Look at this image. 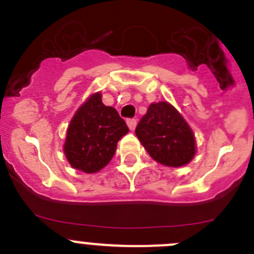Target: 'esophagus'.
Returning <instances> with one entry per match:
<instances>
[{
  "label": "esophagus",
  "mask_w": 254,
  "mask_h": 254,
  "mask_svg": "<svg viewBox=\"0 0 254 254\" xmlns=\"http://www.w3.org/2000/svg\"><path fill=\"white\" fill-rule=\"evenodd\" d=\"M127 127H129V129L131 130V131H134L135 127H136V120H135V119H127Z\"/></svg>",
  "instance_id": "obj_1"
}]
</instances>
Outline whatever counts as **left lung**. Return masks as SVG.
I'll use <instances>...</instances> for the list:
<instances>
[{"instance_id": "left-lung-1", "label": "left lung", "mask_w": 254, "mask_h": 254, "mask_svg": "<svg viewBox=\"0 0 254 254\" xmlns=\"http://www.w3.org/2000/svg\"><path fill=\"white\" fill-rule=\"evenodd\" d=\"M135 134L148 155L163 166L182 167L195 156L193 130L168 102L151 103Z\"/></svg>"}]
</instances>
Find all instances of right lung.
<instances>
[{"label":"right lung","instance_id":"right-lung-1","mask_svg":"<svg viewBox=\"0 0 254 254\" xmlns=\"http://www.w3.org/2000/svg\"><path fill=\"white\" fill-rule=\"evenodd\" d=\"M127 131L115 108L104 106L102 93L97 92L86 99L71 119L64 153L72 168L96 173L111 162L118 141Z\"/></svg>","mask_w":254,"mask_h":254}]
</instances>
